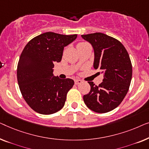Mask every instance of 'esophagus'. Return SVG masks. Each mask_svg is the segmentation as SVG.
I'll return each instance as SVG.
<instances>
[{
    "label": "esophagus",
    "mask_w": 149,
    "mask_h": 149,
    "mask_svg": "<svg viewBox=\"0 0 149 149\" xmlns=\"http://www.w3.org/2000/svg\"><path fill=\"white\" fill-rule=\"evenodd\" d=\"M81 82H82V81L80 80V79H75V84L76 85L79 84H81Z\"/></svg>",
    "instance_id": "esophagus-1"
}]
</instances>
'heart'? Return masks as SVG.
Listing matches in <instances>:
<instances>
[{
	"mask_svg": "<svg viewBox=\"0 0 149 149\" xmlns=\"http://www.w3.org/2000/svg\"><path fill=\"white\" fill-rule=\"evenodd\" d=\"M84 44H86V43L85 42H81V43L78 44V45H84Z\"/></svg>",
	"mask_w": 149,
	"mask_h": 149,
	"instance_id": "obj_1",
	"label": "heart"
}]
</instances>
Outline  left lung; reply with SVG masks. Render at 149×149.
<instances>
[{"mask_svg":"<svg viewBox=\"0 0 149 149\" xmlns=\"http://www.w3.org/2000/svg\"><path fill=\"white\" fill-rule=\"evenodd\" d=\"M94 50L93 68L101 71L102 82L96 86L88 81L91 91L84 96L90 109L103 113L113 110L122 102L130 85L132 67L129 54L119 40L97 32L81 35Z\"/></svg>","mask_w":149,"mask_h":149,"instance_id":"8db88e82","label":"left lung"}]
</instances>
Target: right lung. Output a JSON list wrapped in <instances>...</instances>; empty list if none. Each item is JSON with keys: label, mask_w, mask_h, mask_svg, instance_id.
Instances as JSON below:
<instances>
[{"label": "right lung", "mask_w": 149, "mask_h": 149, "mask_svg": "<svg viewBox=\"0 0 149 149\" xmlns=\"http://www.w3.org/2000/svg\"><path fill=\"white\" fill-rule=\"evenodd\" d=\"M77 34L45 32L29 42L17 65V81L23 97L33 111L50 115L63 107L72 79H60L53 74L54 62L61 61L64 47L74 42Z\"/></svg>", "instance_id": "add662e5"}]
</instances>
